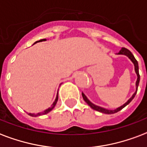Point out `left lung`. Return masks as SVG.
I'll return each instance as SVG.
<instances>
[{
    "mask_svg": "<svg viewBox=\"0 0 147 147\" xmlns=\"http://www.w3.org/2000/svg\"><path fill=\"white\" fill-rule=\"evenodd\" d=\"M118 55H126L127 57H128L129 59H130L131 61H132V62L133 63V65H134V67H135V71H136V75H137V80H136V92H134V94H133V96H132V97H131V98H129V99L127 102H126V103H124L123 106H121L120 107H118V108L116 109H113V110H111V109H107L102 108V107H100V106H96V105L93 104L92 102H91L90 101L88 100V98L86 97V95H85L83 92H82V97H83V99L85 100V102H86V103L88 104V106H90V107H91L92 109L98 111V112H100V113H105V114L116 113H117V112H119V111H120L121 109H123L124 108L125 106H127V105H128V104L131 101L133 100V98L135 97V96H136V92H137V88H138L139 83H140V74H139L138 62H137V61L136 60V59L134 58V56H133V54L131 53V51H129L128 49H125V48H122V49H121L120 51H119V52L118 53Z\"/></svg>",
    "mask_w": 147,
    "mask_h": 147,
    "instance_id": "obj_1",
    "label": "left lung"
}]
</instances>
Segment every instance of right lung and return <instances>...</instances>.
<instances>
[{"label":"right lung","instance_id":"add662e5","mask_svg":"<svg viewBox=\"0 0 147 147\" xmlns=\"http://www.w3.org/2000/svg\"><path fill=\"white\" fill-rule=\"evenodd\" d=\"M46 41V39H41V40H39V41H35V42H34V44H36L37 42H41V41ZM58 99H59V96H58V94H57L55 100V102H53V104L51 105V107H49V109H45V110L43 111V112H41V113H37V114L28 113V115H29V116H41V115H45V114L49 113V112H51V111L54 109V107L55 106L56 103H57V102H58Z\"/></svg>","mask_w":147,"mask_h":147}]
</instances>
